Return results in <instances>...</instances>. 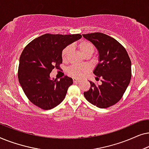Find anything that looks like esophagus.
Segmentation results:
<instances>
[{
  "label": "esophagus",
  "instance_id": "1",
  "mask_svg": "<svg viewBox=\"0 0 149 149\" xmlns=\"http://www.w3.org/2000/svg\"><path fill=\"white\" fill-rule=\"evenodd\" d=\"M72 81H73V83H79V81H80L79 80V79H75V78H73L72 79Z\"/></svg>",
  "mask_w": 149,
  "mask_h": 149
}]
</instances>
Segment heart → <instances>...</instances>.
I'll list each match as a JSON object with an SVG mask.
<instances>
[{
    "instance_id": "obj_1",
    "label": "heart",
    "mask_w": 149,
    "mask_h": 149,
    "mask_svg": "<svg viewBox=\"0 0 149 149\" xmlns=\"http://www.w3.org/2000/svg\"><path fill=\"white\" fill-rule=\"evenodd\" d=\"M79 52L85 57H89L93 54L95 51V46L92 42L87 40H82L77 44ZM71 53V47L67 46L62 52V60L64 62H67L70 58ZM90 70L88 65H72L67 69V73L74 78L81 79L84 77Z\"/></svg>"
}]
</instances>
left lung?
I'll return each instance as SVG.
<instances>
[{
    "label": "left lung",
    "mask_w": 149,
    "mask_h": 149,
    "mask_svg": "<svg viewBox=\"0 0 149 149\" xmlns=\"http://www.w3.org/2000/svg\"><path fill=\"white\" fill-rule=\"evenodd\" d=\"M99 52V63L93 73L102 84L89 81L90 88L84 92L88 102L100 109L117 103L125 93L132 77L131 60L125 47L117 40L101 32L83 34Z\"/></svg>",
    "instance_id": "left-lung-1"
}]
</instances>
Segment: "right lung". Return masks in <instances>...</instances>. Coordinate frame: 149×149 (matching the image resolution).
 <instances>
[{"label": "right lung", "instance_id": "add662e5", "mask_svg": "<svg viewBox=\"0 0 149 149\" xmlns=\"http://www.w3.org/2000/svg\"><path fill=\"white\" fill-rule=\"evenodd\" d=\"M82 37L79 34H45L32 40L19 58L18 79L30 102L43 110L56 107L64 100L72 79H50L54 68L60 69L62 52L68 45Z\"/></svg>", "mask_w": 149, "mask_h": 149}]
</instances>
